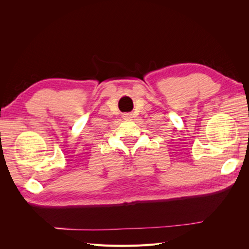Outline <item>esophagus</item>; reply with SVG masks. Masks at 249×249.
<instances>
[{
    "label": "esophagus",
    "mask_w": 249,
    "mask_h": 249,
    "mask_svg": "<svg viewBox=\"0 0 249 249\" xmlns=\"http://www.w3.org/2000/svg\"><path fill=\"white\" fill-rule=\"evenodd\" d=\"M132 118V114H129V113H127V114H124V119H125V120H129V119H131Z\"/></svg>",
    "instance_id": "obj_1"
}]
</instances>
